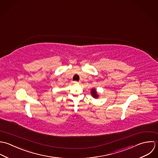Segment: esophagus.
Returning <instances> with one entry per match:
<instances>
[{
	"mask_svg": "<svg viewBox=\"0 0 158 158\" xmlns=\"http://www.w3.org/2000/svg\"><path fill=\"white\" fill-rule=\"evenodd\" d=\"M74 83L76 84H79L81 83V81H74Z\"/></svg>",
	"mask_w": 158,
	"mask_h": 158,
	"instance_id": "esophagus-1",
	"label": "esophagus"
}]
</instances>
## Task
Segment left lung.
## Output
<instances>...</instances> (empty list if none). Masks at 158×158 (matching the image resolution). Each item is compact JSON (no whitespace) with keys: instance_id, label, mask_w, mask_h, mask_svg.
Listing matches in <instances>:
<instances>
[{"instance_id":"1","label":"left lung","mask_w":158,"mask_h":158,"mask_svg":"<svg viewBox=\"0 0 158 158\" xmlns=\"http://www.w3.org/2000/svg\"><path fill=\"white\" fill-rule=\"evenodd\" d=\"M91 93H92V95L94 96V98H98V95L96 94V90L95 89H92V91H91Z\"/></svg>"}]
</instances>
